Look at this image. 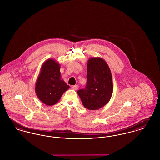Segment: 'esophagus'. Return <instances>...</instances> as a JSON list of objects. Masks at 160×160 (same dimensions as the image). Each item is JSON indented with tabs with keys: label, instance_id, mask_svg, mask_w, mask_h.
<instances>
[{
	"label": "esophagus",
	"instance_id": "34e87169",
	"mask_svg": "<svg viewBox=\"0 0 160 160\" xmlns=\"http://www.w3.org/2000/svg\"><path fill=\"white\" fill-rule=\"evenodd\" d=\"M72 88H73V89L75 90H78V88H79V86H78V85H73V86H72Z\"/></svg>",
	"mask_w": 160,
	"mask_h": 160
}]
</instances>
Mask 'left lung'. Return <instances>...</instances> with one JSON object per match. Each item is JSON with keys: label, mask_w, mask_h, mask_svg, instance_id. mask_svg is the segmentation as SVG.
Masks as SVG:
<instances>
[{"label": "left lung", "mask_w": 160, "mask_h": 160, "mask_svg": "<svg viewBox=\"0 0 160 160\" xmlns=\"http://www.w3.org/2000/svg\"><path fill=\"white\" fill-rule=\"evenodd\" d=\"M87 66L86 87L77 92L87 109L96 110L105 106L111 98L112 75L106 61L99 57L90 58Z\"/></svg>", "instance_id": "8db88e82"}]
</instances>
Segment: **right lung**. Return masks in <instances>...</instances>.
Segmentation results:
<instances>
[{"instance_id":"1","label":"right lung","mask_w":160,"mask_h":160,"mask_svg":"<svg viewBox=\"0 0 160 160\" xmlns=\"http://www.w3.org/2000/svg\"><path fill=\"white\" fill-rule=\"evenodd\" d=\"M60 65L54 59H48L42 66L35 90L38 99L51 106L59 101L70 86L61 79Z\"/></svg>"}]
</instances>
